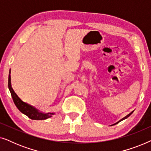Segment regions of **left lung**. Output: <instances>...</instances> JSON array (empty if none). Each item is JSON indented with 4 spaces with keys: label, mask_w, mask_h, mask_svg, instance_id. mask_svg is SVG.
Returning a JSON list of instances; mask_svg holds the SVG:
<instances>
[{
    "label": "left lung",
    "mask_w": 151,
    "mask_h": 151,
    "mask_svg": "<svg viewBox=\"0 0 151 151\" xmlns=\"http://www.w3.org/2000/svg\"><path fill=\"white\" fill-rule=\"evenodd\" d=\"M133 111H132V112H131V113H129V115H127V116H126V117H124V118H122V119H120V120H119V122H117V123H115V124H117V123H118V122H120V121H122V120H124V119H127V117H129L130 116V115H131L132 114V113H133ZM114 124H113V125H114Z\"/></svg>",
    "instance_id": "obj_1"
}]
</instances>
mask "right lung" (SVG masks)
<instances>
[{
  "mask_svg": "<svg viewBox=\"0 0 151 151\" xmlns=\"http://www.w3.org/2000/svg\"><path fill=\"white\" fill-rule=\"evenodd\" d=\"M11 71H9V80H8V87L11 93L12 97L13 98L14 102L16 107L18 109L20 112L23 113V114L26 115L27 116L29 117L32 119H36V120H42V119H46L47 118H49L52 116V115L54 113H42L39 111L38 109H36L35 107H34L32 105L27 104V103L24 102L23 101L20 100L19 97L17 96L13 88L12 87L11 84Z\"/></svg>",
  "mask_w": 151,
  "mask_h": 151,
  "instance_id": "1",
  "label": "right lung"
}]
</instances>
